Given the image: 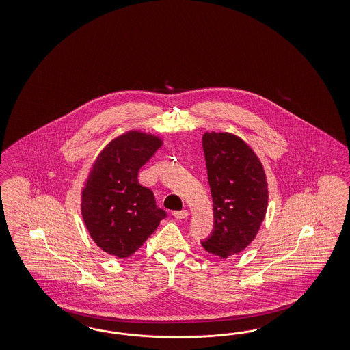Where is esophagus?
Here are the masks:
<instances>
[{"mask_svg": "<svg viewBox=\"0 0 350 350\" xmlns=\"http://www.w3.org/2000/svg\"><path fill=\"white\" fill-rule=\"evenodd\" d=\"M173 217L177 218V219H183V218H187L189 217V212L187 211H180V212L173 213Z\"/></svg>", "mask_w": 350, "mask_h": 350, "instance_id": "1", "label": "esophagus"}]
</instances>
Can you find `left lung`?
Instances as JSON below:
<instances>
[{
  "label": "left lung",
  "mask_w": 350,
  "mask_h": 350,
  "mask_svg": "<svg viewBox=\"0 0 350 350\" xmlns=\"http://www.w3.org/2000/svg\"><path fill=\"white\" fill-rule=\"evenodd\" d=\"M202 148L214 231L202 245L208 253L226 259L254 240L265 221L268 183L260 160L243 138L228 132H205Z\"/></svg>",
  "instance_id": "8db88e82"
}]
</instances>
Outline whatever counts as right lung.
<instances>
[{"instance_id": "obj_1", "label": "right lung", "mask_w": 350, "mask_h": 350, "mask_svg": "<svg viewBox=\"0 0 350 350\" xmlns=\"http://www.w3.org/2000/svg\"><path fill=\"white\" fill-rule=\"evenodd\" d=\"M163 139L128 131L97 155L81 195V213L91 239L101 250L128 258L157 230L167 213L157 208L152 191L138 183L139 168Z\"/></svg>"}]
</instances>
